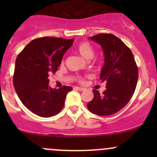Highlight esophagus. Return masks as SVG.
<instances>
[{
	"mask_svg": "<svg viewBox=\"0 0 157 157\" xmlns=\"http://www.w3.org/2000/svg\"><path fill=\"white\" fill-rule=\"evenodd\" d=\"M77 90H80V91H84V90H86V89L83 88V87H77Z\"/></svg>",
	"mask_w": 157,
	"mask_h": 157,
	"instance_id": "obj_1",
	"label": "esophagus"
}]
</instances>
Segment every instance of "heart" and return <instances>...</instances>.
I'll list each match as a JSON object with an SVG mask.
<instances>
[{"label":"heart","mask_w":157,"mask_h":157,"mask_svg":"<svg viewBox=\"0 0 157 157\" xmlns=\"http://www.w3.org/2000/svg\"><path fill=\"white\" fill-rule=\"evenodd\" d=\"M77 53L86 60L92 59L95 55L94 48L87 42H83L79 44L76 48Z\"/></svg>","instance_id":"1"}]
</instances>
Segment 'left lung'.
Here are the masks:
<instances>
[{"label":"left lung","mask_w":157,"mask_h":157,"mask_svg":"<svg viewBox=\"0 0 157 157\" xmlns=\"http://www.w3.org/2000/svg\"><path fill=\"white\" fill-rule=\"evenodd\" d=\"M90 39L100 45L103 52L105 63L100 80L106 81V90L102 94L93 90L94 97L87 108L97 115H110L121 110L131 99L137 86L138 69L131 51L115 36L100 33Z\"/></svg>","instance_id":"1"}]
</instances>
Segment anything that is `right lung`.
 <instances>
[{"instance_id":"add662e5","label":"right lung","mask_w":157,"mask_h":157,"mask_svg":"<svg viewBox=\"0 0 157 157\" xmlns=\"http://www.w3.org/2000/svg\"><path fill=\"white\" fill-rule=\"evenodd\" d=\"M74 39L42 37L31 41L16 59L13 86L23 105L36 115L49 118L64 105L71 86L52 89L49 74H55Z\"/></svg>"}]
</instances>
